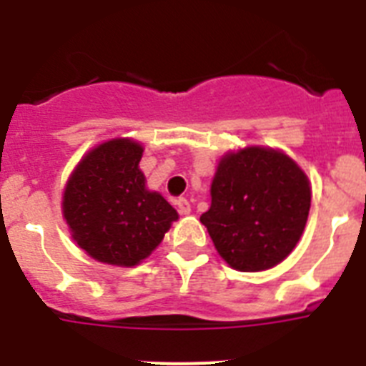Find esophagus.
<instances>
[{
    "label": "esophagus",
    "instance_id": "1",
    "mask_svg": "<svg viewBox=\"0 0 366 366\" xmlns=\"http://www.w3.org/2000/svg\"><path fill=\"white\" fill-rule=\"evenodd\" d=\"M176 205H177V211H179L181 214H190V203L187 198H179L176 202Z\"/></svg>",
    "mask_w": 366,
    "mask_h": 366
}]
</instances>
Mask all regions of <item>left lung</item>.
Instances as JSON below:
<instances>
[{
    "label": "left lung",
    "mask_w": 366,
    "mask_h": 366,
    "mask_svg": "<svg viewBox=\"0 0 366 366\" xmlns=\"http://www.w3.org/2000/svg\"><path fill=\"white\" fill-rule=\"evenodd\" d=\"M312 187L302 168L269 147H245L219 159L211 209L199 222L219 257L236 271L274 267L302 236Z\"/></svg>",
    "instance_id": "8db88e82"
}]
</instances>
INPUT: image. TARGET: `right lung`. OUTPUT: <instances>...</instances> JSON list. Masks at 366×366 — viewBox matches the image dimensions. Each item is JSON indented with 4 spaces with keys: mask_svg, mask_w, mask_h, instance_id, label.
<instances>
[{
    "mask_svg": "<svg viewBox=\"0 0 366 366\" xmlns=\"http://www.w3.org/2000/svg\"><path fill=\"white\" fill-rule=\"evenodd\" d=\"M143 152V144L128 137L97 144L64 189L62 214L73 240L102 264L137 266L179 218L159 192L147 189L139 168Z\"/></svg>",
    "mask_w": 366,
    "mask_h": 366,
    "instance_id": "1",
    "label": "right lung"
}]
</instances>
